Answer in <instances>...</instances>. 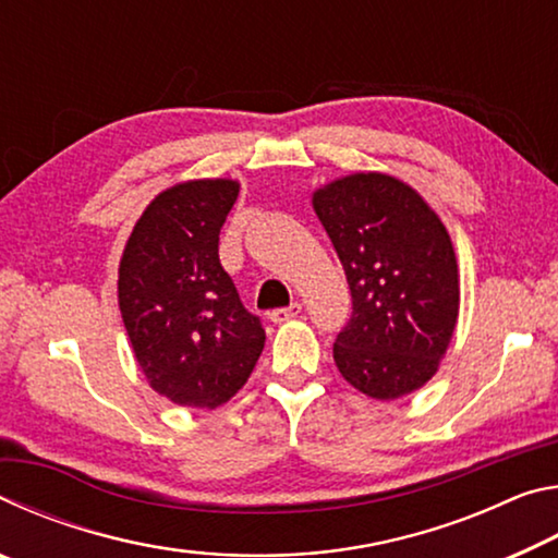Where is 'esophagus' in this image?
Instances as JSON below:
<instances>
[{
  "mask_svg": "<svg viewBox=\"0 0 558 558\" xmlns=\"http://www.w3.org/2000/svg\"><path fill=\"white\" fill-rule=\"evenodd\" d=\"M300 310H302V305L300 302H292V305H288V307H276V310H270V323H276V325H280V323H288V319H292V317H298L300 315Z\"/></svg>",
  "mask_w": 558,
  "mask_h": 558,
  "instance_id": "esophagus-1",
  "label": "esophagus"
}]
</instances>
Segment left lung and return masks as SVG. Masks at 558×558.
<instances>
[{"label":"left lung","mask_w":558,"mask_h":558,"mask_svg":"<svg viewBox=\"0 0 558 558\" xmlns=\"http://www.w3.org/2000/svg\"><path fill=\"white\" fill-rule=\"evenodd\" d=\"M352 290V317L335 364L366 396L393 401L421 389L450 344L460 282L438 214L401 179L359 172L313 194Z\"/></svg>","instance_id":"8db88e82"}]
</instances>
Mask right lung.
Instances as JSON below:
<instances>
[{
	"label": "right lung",
	"instance_id": "obj_1",
	"mask_svg": "<svg viewBox=\"0 0 558 558\" xmlns=\"http://www.w3.org/2000/svg\"><path fill=\"white\" fill-rule=\"evenodd\" d=\"M239 196L233 179H196L157 194L120 260L118 302L145 379L172 403L216 409L248 381L266 344L219 260Z\"/></svg>",
	"mask_w": 558,
	"mask_h": 558
}]
</instances>
